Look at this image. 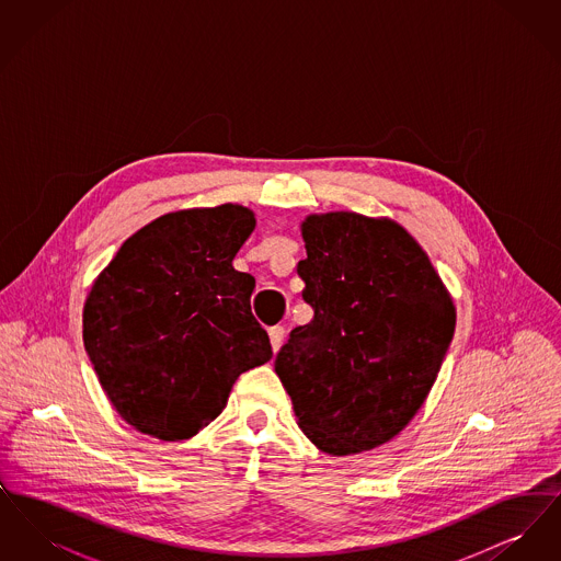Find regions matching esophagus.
Instances as JSON below:
<instances>
[{"label":"esophagus","instance_id":"esophagus-1","mask_svg":"<svg viewBox=\"0 0 561 561\" xmlns=\"http://www.w3.org/2000/svg\"><path fill=\"white\" fill-rule=\"evenodd\" d=\"M284 334H286V330H284L282 325H273V328H268V341H271L273 353H277L279 347H282V343H284Z\"/></svg>","mask_w":561,"mask_h":561}]
</instances>
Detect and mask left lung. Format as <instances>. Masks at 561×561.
Masks as SVG:
<instances>
[{
    "label": "left lung",
    "instance_id": "1",
    "mask_svg": "<svg viewBox=\"0 0 561 561\" xmlns=\"http://www.w3.org/2000/svg\"><path fill=\"white\" fill-rule=\"evenodd\" d=\"M298 263L313 320L275 357L302 433L330 456L393 439L439 374L456 325L453 296L400 222L309 214Z\"/></svg>",
    "mask_w": 561,
    "mask_h": 561
}]
</instances>
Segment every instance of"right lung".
Wrapping results in <instances>:
<instances>
[{
	"label": "right lung",
	"mask_w": 561,
	"mask_h": 561,
	"mask_svg": "<svg viewBox=\"0 0 561 561\" xmlns=\"http://www.w3.org/2000/svg\"><path fill=\"white\" fill-rule=\"evenodd\" d=\"M256 227L240 204L151 220L122 243L83 305V347L115 412L161 442L188 439L238 376L273 357L233 259Z\"/></svg>",
	"instance_id": "right-lung-1"
}]
</instances>
